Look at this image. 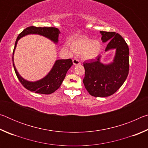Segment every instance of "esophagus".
Listing matches in <instances>:
<instances>
[{
  "label": "esophagus",
  "instance_id": "esophagus-1",
  "mask_svg": "<svg viewBox=\"0 0 148 148\" xmlns=\"http://www.w3.org/2000/svg\"><path fill=\"white\" fill-rule=\"evenodd\" d=\"M72 62H73L74 65H77V64H81V62H80L79 60L77 59H74L73 60H72Z\"/></svg>",
  "mask_w": 148,
  "mask_h": 148
}]
</instances>
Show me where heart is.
<instances>
[{
    "label": "heart",
    "mask_w": 148,
    "mask_h": 148,
    "mask_svg": "<svg viewBox=\"0 0 148 148\" xmlns=\"http://www.w3.org/2000/svg\"><path fill=\"white\" fill-rule=\"evenodd\" d=\"M71 48L75 53L81 54L84 60H92L98 57L102 50V44L99 40L82 37L72 42Z\"/></svg>",
    "instance_id": "1"
}]
</instances>
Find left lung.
I'll return each mask as SVG.
<instances>
[{
    "instance_id": "1",
    "label": "left lung",
    "mask_w": 148,
    "mask_h": 148,
    "mask_svg": "<svg viewBox=\"0 0 148 148\" xmlns=\"http://www.w3.org/2000/svg\"><path fill=\"white\" fill-rule=\"evenodd\" d=\"M102 42H108L105 51L116 49L113 61L101 62L99 56L94 61L84 62L85 87L95 97H106L115 93L126 80L129 74V49L123 37L115 32L100 31Z\"/></svg>"
}]
</instances>
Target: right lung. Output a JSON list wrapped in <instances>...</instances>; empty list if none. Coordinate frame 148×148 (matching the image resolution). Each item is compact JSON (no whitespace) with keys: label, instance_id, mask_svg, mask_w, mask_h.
Segmentation results:
<instances>
[{"label":"right lung","instance_id":"1","mask_svg":"<svg viewBox=\"0 0 148 148\" xmlns=\"http://www.w3.org/2000/svg\"><path fill=\"white\" fill-rule=\"evenodd\" d=\"M60 33L61 32L59 31V30L55 27H36L31 26L24 29L17 36L16 43H15L13 56H12L14 68L19 82L23 85V86L28 89L29 91L36 92V93L45 95L53 93L61 86L62 82H63L64 77L66 76L67 71H69L71 66H72L73 63H72L71 59H58L55 62L53 67L51 71L49 72V73L43 78L35 82L27 81L21 76L14 65V55L17 42L20 38L27 36V35L38 34L49 39L55 44H57L59 41L58 38Z\"/></svg>","mask_w":148,"mask_h":148}]
</instances>
